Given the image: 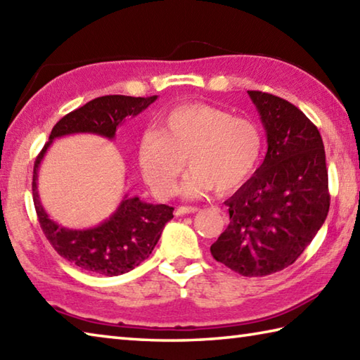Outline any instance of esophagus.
I'll list each match as a JSON object with an SVG mask.
<instances>
[{"label":"esophagus","mask_w":360,"mask_h":360,"mask_svg":"<svg viewBox=\"0 0 360 360\" xmlns=\"http://www.w3.org/2000/svg\"><path fill=\"white\" fill-rule=\"evenodd\" d=\"M200 209L197 207V206H179L178 207V212L179 215H182V214H193V212H198Z\"/></svg>","instance_id":"obj_1"}]
</instances>
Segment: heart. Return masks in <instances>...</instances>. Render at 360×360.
Returning a JSON list of instances; mask_svg holds the SVG:
<instances>
[{
    "mask_svg": "<svg viewBox=\"0 0 360 360\" xmlns=\"http://www.w3.org/2000/svg\"><path fill=\"white\" fill-rule=\"evenodd\" d=\"M155 127L139 141V167L159 197L174 192L184 159L192 169L181 191L186 197H200L209 188L219 193L236 191L263 158L264 136L257 122L207 103L169 110L159 116Z\"/></svg>",
    "mask_w": 360,
    "mask_h": 360,
    "instance_id": "obj_1",
    "label": "heart"
}]
</instances>
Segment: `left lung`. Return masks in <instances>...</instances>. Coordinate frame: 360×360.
I'll return each instance as SVG.
<instances>
[{
  "instance_id": "left-lung-1",
  "label": "left lung",
  "mask_w": 360,
  "mask_h": 360,
  "mask_svg": "<svg viewBox=\"0 0 360 360\" xmlns=\"http://www.w3.org/2000/svg\"><path fill=\"white\" fill-rule=\"evenodd\" d=\"M267 135L264 162L225 201L230 224L211 245L215 261L244 277H263L296 261L329 212L323 139L288 101L248 91Z\"/></svg>"
}]
</instances>
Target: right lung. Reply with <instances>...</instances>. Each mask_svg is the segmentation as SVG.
<instances>
[{
	"mask_svg": "<svg viewBox=\"0 0 360 360\" xmlns=\"http://www.w3.org/2000/svg\"><path fill=\"white\" fill-rule=\"evenodd\" d=\"M158 99L130 96H102L63 116L55 124L39 153L32 172V201L45 238L58 255L80 269L113 277L132 271L153 253L174 207L149 205L139 197L121 201L116 212L103 224L88 230H69L51 220L44 211L37 193V169L55 139L70 134H96L112 140L126 116H136Z\"/></svg>",
	"mask_w": 360,
	"mask_h": 360,
	"instance_id": "obj_1",
	"label": "right lung"
}]
</instances>
